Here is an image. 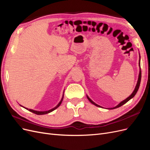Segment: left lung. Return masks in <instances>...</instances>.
I'll list each match as a JSON object with an SVG mask.
<instances>
[{
  "label": "left lung",
  "mask_w": 150,
  "mask_h": 150,
  "mask_svg": "<svg viewBox=\"0 0 150 150\" xmlns=\"http://www.w3.org/2000/svg\"><path fill=\"white\" fill-rule=\"evenodd\" d=\"M139 57H140V56H139ZM139 67H140V58H139ZM141 78H142V71H141V68H140V69H139V76H138V82H137V86H136L134 90L133 91V93L131 94L128 98H127L126 99H125L124 101H121L119 104H117V105L116 106H115V107H114V108H108V109H110V110H112V109H115V108H119V107L121 106L122 105H123V104H125L126 103L128 102L129 100H130V99H131V98H133L135 96V94H137V91H138V89H139V84H140V83H141ZM87 98H88V99H89V101L92 104H93L94 105L96 106H98V107H101V106H100L99 105H98V104H96L95 103H94V102L91 100V99L88 96H87Z\"/></svg>",
  "instance_id": "1"
}]
</instances>
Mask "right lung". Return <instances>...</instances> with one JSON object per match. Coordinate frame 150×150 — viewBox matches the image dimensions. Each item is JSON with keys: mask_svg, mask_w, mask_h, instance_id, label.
Here are the masks:
<instances>
[{"mask_svg": "<svg viewBox=\"0 0 150 150\" xmlns=\"http://www.w3.org/2000/svg\"><path fill=\"white\" fill-rule=\"evenodd\" d=\"M63 97H64V95H63V96H62V99H61V101H60L59 103V104H57V105L55 108H54L51 109V110H49V111H35V110H30V109L25 108V107H24V108H25V109H27V110H29V111H30V112H33V113H34V114H36V115H46V114H47V113H49V112H52V111H54V110H55L56 108H57L59 106L61 105V103H62V101ZM22 107H23V106H22Z\"/></svg>", "mask_w": 150, "mask_h": 150, "instance_id": "1", "label": "right lung"}]
</instances>
